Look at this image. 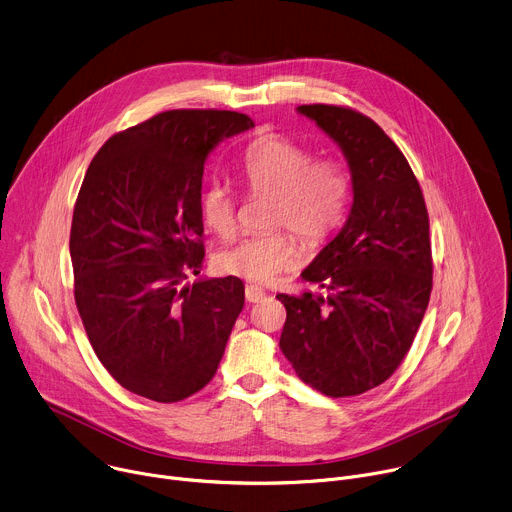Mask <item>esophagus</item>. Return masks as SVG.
Returning a JSON list of instances; mask_svg holds the SVG:
<instances>
[{
	"mask_svg": "<svg viewBox=\"0 0 512 512\" xmlns=\"http://www.w3.org/2000/svg\"><path fill=\"white\" fill-rule=\"evenodd\" d=\"M244 294H246V300H248V302H262V298L266 296V292H264L262 288L254 286V284H248L246 290H244Z\"/></svg>",
	"mask_w": 512,
	"mask_h": 512,
	"instance_id": "esophagus-1",
	"label": "esophagus"
}]
</instances>
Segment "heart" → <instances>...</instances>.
<instances>
[{
    "instance_id": "obj_1",
    "label": "heart",
    "mask_w": 512,
    "mask_h": 512,
    "mask_svg": "<svg viewBox=\"0 0 512 512\" xmlns=\"http://www.w3.org/2000/svg\"><path fill=\"white\" fill-rule=\"evenodd\" d=\"M242 177L254 193H268L266 226L296 232L306 244H321L345 222L351 183L335 163L313 155L284 137L254 141L242 157ZM199 214L216 236L230 238L238 224L232 189L212 179L201 191ZM296 240L286 230L246 236L216 256L220 272L254 284H268L298 262Z\"/></svg>"
}]
</instances>
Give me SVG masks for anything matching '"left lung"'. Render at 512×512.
I'll use <instances>...</instances> for the list:
<instances>
[{
    "label": "left lung",
    "mask_w": 512,
    "mask_h": 512,
    "mask_svg": "<svg viewBox=\"0 0 512 512\" xmlns=\"http://www.w3.org/2000/svg\"><path fill=\"white\" fill-rule=\"evenodd\" d=\"M296 113L345 155L353 203L341 232L300 272L327 294L276 296L286 306L278 345L304 383L359 395L399 367L428 309V210L410 163L371 119L331 105Z\"/></svg>",
    "instance_id": "left-lung-1"
}]
</instances>
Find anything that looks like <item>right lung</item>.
Wrapping results in <instances>:
<instances>
[{
  "mask_svg": "<svg viewBox=\"0 0 512 512\" xmlns=\"http://www.w3.org/2000/svg\"><path fill=\"white\" fill-rule=\"evenodd\" d=\"M252 127L232 111H167L88 165L70 230L74 298L100 363L141 397L173 403L206 387L244 309L236 276L183 280L203 260V165Z\"/></svg>",
  "mask_w": 512,
  "mask_h": 512,
  "instance_id": "obj_1",
  "label": "right lung"
}]
</instances>
